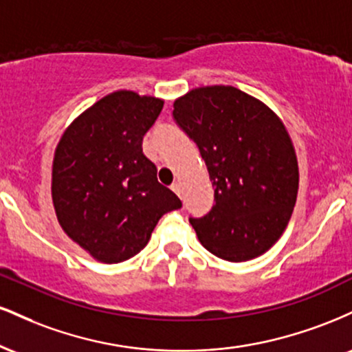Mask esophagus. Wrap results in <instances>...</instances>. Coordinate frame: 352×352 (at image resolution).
I'll return each instance as SVG.
<instances>
[{"mask_svg": "<svg viewBox=\"0 0 352 352\" xmlns=\"http://www.w3.org/2000/svg\"><path fill=\"white\" fill-rule=\"evenodd\" d=\"M170 188L173 190V192L177 193V195H180V192H182V185H180V182H173Z\"/></svg>", "mask_w": 352, "mask_h": 352, "instance_id": "1", "label": "esophagus"}]
</instances>
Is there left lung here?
<instances>
[{
    "label": "left lung",
    "mask_w": 352,
    "mask_h": 352,
    "mask_svg": "<svg viewBox=\"0 0 352 352\" xmlns=\"http://www.w3.org/2000/svg\"><path fill=\"white\" fill-rule=\"evenodd\" d=\"M172 116L197 144L215 187L212 210L188 218L200 243L227 261L260 256L285 232L296 204L298 162L285 125L232 86L190 91Z\"/></svg>",
    "instance_id": "8db88e82"
}]
</instances>
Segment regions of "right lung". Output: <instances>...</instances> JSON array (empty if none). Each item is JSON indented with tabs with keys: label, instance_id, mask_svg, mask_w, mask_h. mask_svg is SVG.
<instances>
[{
	"label": "right lung",
	"instance_id": "right-lung-1",
	"mask_svg": "<svg viewBox=\"0 0 352 352\" xmlns=\"http://www.w3.org/2000/svg\"><path fill=\"white\" fill-rule=\"evenodd\" d=\"M162 107L117 91L79 116L56 148L51 188L60 227L104 263L135 256L162 215L182 207L142 152Z\"/></svg>",
	"mask_w": 352,
	"mask_h": 352
}]
</instances>
